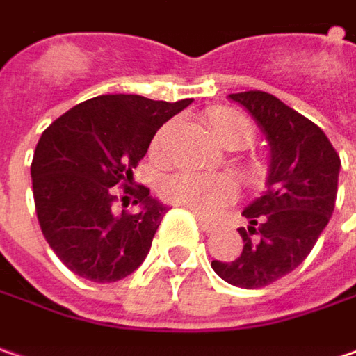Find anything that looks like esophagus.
Masks as SVG:
<instances>
[{
	"label": "esophagus",
	"mask_w": 356,
	"mask_h": 356,
	"mask_svg": "<svg viewBox=\"0 0 356 356\" xmlns=\"http://www.w3.org/2000/svg\"><path fill=\"white\" fill-rule=\"evenodd\" d=\"M197 219H199V225H201V229H203L205 233H213V231L217 229V223H215V221H211V219H207V217H201V215H199Z\"/></svg>",
	"instance_id": "1"
}]
</instances>
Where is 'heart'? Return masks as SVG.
I'll list each match as a JSON object with an SVG mask.
<instances>
[{"label":"heart","instance_id":"1","mask_svg":"<svg viewBox=\"0 0 356 356\" xmlns=\"http://www.w3.org/2000/svg\"><path fill=\"white\" fill-rule=\"evenodd\" d=\"M207 125L213 137L225 145L227 149H241L249 145L255 137V129L251 121L239 111L227 109V107H217L207 113ZM163 129L157 139H155V149L161 145ZM243 175L251 183L261 181L265 175V165L261 161H249L241 165ZM163 197L175 205L185 209H191L199 215H211L215 211L223 207L227 201L233 199L235 195V185L233 181L225 175H193V173H179L169 177L163 183Z\"/></svg>","mask_w":356,"mask_h":356}]
</instances>
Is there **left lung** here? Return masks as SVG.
<instances>
[{"label": "left lung", "mask_w": 356, "mask_h": 356, "mask_svg": "<svg viewBox=\"0 0 356 356\" xmlns=\"http://www.w3.org/2000/svg\"><path fill=\"white\" fill-rule=\"evenodd\" d=\"M269 143L267 191L243 209V251L235 261H213L229 285L261 289L295 270L334 211L341 159L323 129L265 91L231 93Z\"/></svg>", "instance_id": "left-lung-1"}]
</instances>
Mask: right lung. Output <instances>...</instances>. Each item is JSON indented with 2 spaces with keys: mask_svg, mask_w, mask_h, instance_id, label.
<instances>
[{
  "mask_svg": "<svg viewBox=\"0 0 356 356\" xmlns=\"http://www.w3.org/2000/svg\"><path fill=\"white\" fill-rule=\"evenodd\" d=\"M191 101L99 95L71 107L43 131L31 161L39 227L75 275L115 283L145 261L167 207L147 187L127 183L153 135ZM115 184L136 195L142 209L135 216L113 213Z\"/></svg>",
  "mask_w": 356,
  "mask_h": 356,
  "instance_id": "right-lung-1",
  "label": "right lung"
}]
</instances>
